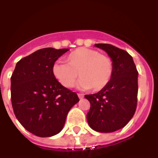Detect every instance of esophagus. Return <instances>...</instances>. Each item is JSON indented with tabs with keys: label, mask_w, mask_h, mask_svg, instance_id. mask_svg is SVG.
<instances>
[{
	"label": "esophagus",
	"mask_w": 158,
	"mask_h": 158,
	"mask_svg": "<svg viewBox=\"0 0 158 158\" xmlns=\"http://www.w3.org/2000/svg\"><path fill=\"white\" fill-rule=\"evenodd\" d=\"M78 96H79V99H82L83 97H84V95H83V94H80V93H79V94H78Z\"/></svg>",
	"instance_id": "34e87169"
}]
</instances>
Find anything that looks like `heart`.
Returning a JSON list of instances; mask_svg holds the SVG:
<instances>
[{
	"instance_id": "b5f03b06",
	"label": "heart",
	"mask_w": 158,
	"mask_h": 158,
	"mask_svg": "<svg viewBox=\"0 0 158 158\" xmlns=\"http://www.w3.org/2000/svg\"><path fill=\"white\" fill-rule=\"evenodd\" d=\"M65 62L56 61L52 67L54 79L67 89L75 85L78 73L79 88L97 91L106 87L112 79L113 64L108 56L90 48L75 49L66 56Z\"/></svg>"
}]
</instances>
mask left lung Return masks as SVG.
Here are the masks:
<instances>
[{"label":"left lung","mask_w":158,"mask_h":158,"mask_svg":"<svg viewBox=\"0 0 158 158\" xmlns=\"http://www.w3.org/2000/svg\"><path fill=\"white\" fill-rule=\"evenodd\" d=\"M95 46L108 54L113 71L106 87L96 94L85 96L90 103L87 121L97 132H114L123 128L135 113L138 71L132 56L126 51L109 44H96Z\"/></svg>","instance_id":"8db88e82"}]
</instances>
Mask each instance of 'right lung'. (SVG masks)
Segmentation results:
<instances>
[{"mask_svg": "<svg viewBox=\"0 0 158 158\" xmlns=\"http://www.w3.org/2000/svg\"><path fill=\"white\" fill-rule=\"evenodd\" d=\"M69 49L43 48L17 62L11 77L13 112L29 132L50 137L63 128L69 110L79 101L75 92L52 76V64Z\"/></svg>", "mask_w": 158, "mask_h": 158, "instance_id": "add662e5", "label": "right lung"}]
</instances>
